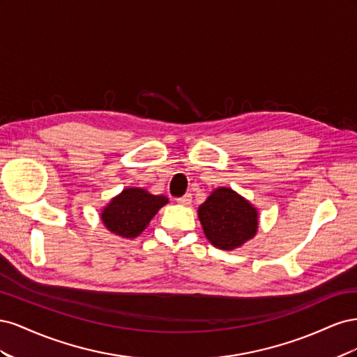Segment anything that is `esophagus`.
I'll use <instances>...</instances> for the list:
<instances>
[{
    "label": "esophagus",
    "mask_w": 357,
    "mask_h": 357,
    "mask_svg": "<svg viewBox=\"0 0 357 357\" xmlns=\"http://www.w3.org/2000/svg\"><path fill=\"white\" fill-rule=\"evenodd\" d=\"M176 201H177L180 205H190V202H192V195H190V193H186V195H183V197L177 198Z\"/></svg>",
    "instance_id": "1"
}]
</instances>
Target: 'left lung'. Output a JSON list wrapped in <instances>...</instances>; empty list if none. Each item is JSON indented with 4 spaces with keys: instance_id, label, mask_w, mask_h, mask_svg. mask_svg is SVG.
Instances as JSON below:
<instances>
[{
    "instance_id": "left-lung-1",
    "label": "left lung",
    "mask_w": 357,
    "mask_h": 357,
    "mask_svg": "<svg viewBox=\"0 0 357 357\" xmlns=\"http://www.w3.org/2000/svg\"><path fill=\"white\" fill-rule=\"evenodd\" d=\"M198 215L205 236L222 250L240 247L257 231L256 208L228 188L215 189L199 205Z\"/></svg>"
}]
</instances>
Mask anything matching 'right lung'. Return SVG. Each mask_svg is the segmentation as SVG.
Returning a JSON list of instances; mask_svg holds the SVG:
<instances>
[{
  "instance_id": "add662e5",
  "label": "right lung",
  "mask_w": 357,
  "mask_h": 357,
  "mask_svg": "<svg viewBox=\"0 0 357 357\" xmlns=\"http://www.w3.org/2000/svg\"><path fill=\"white\" fill-rule=\"evenodd\" d=\"M167 202V197L152 195L144 189H125L102 210L101 220L110 232L125 238H135Z\"/></svg>"
}]
</instances>
